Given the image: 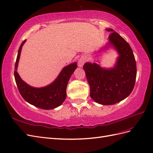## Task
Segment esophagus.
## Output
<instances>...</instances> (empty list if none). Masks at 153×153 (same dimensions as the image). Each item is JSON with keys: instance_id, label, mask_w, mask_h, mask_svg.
I'll return each mask as SVG.
<instances>
[{"instance_id": "esophagus-1", "label": "esophagus", "mask_w": 153, "mask_h": 153, "mask_svg": "<svg viewBox=\"0 0 153 153\" xmlns=\"http://www.w3.org/2000/svg\"><path fill=\"white\" fill-rule=\"evenodd\" d=\"M85 63V58H81L79 60H78V62H77L78 66H79V67H82V65H84Z\"/></svg>"}]
</instances>
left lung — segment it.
Here are the masks:
<instances>
[{
	"label": "left lung",
	"mask_w": 153,
	"mask_h": 153,
	"mask_svg": "<svg viewBox=\"0 0 153 153\" xmlns=\"http://www.w3.org/2000/svg\"><path fill=\"white\" fill-rule=\"evenodd\" d=\"M109 35L108 45L113 46L119 53L115 67L104 68L95 63H86L83 69L90 88V95L102 105H111L130 95L137 77V65L129 43L112 29H106Z\"/></svg>",
	"instance_id": "obj_1"
}]
</instances>
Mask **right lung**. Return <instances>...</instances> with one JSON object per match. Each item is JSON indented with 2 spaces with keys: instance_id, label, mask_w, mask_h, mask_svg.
<instances>
[{
  "instance_id": "1",
  "label": "right lung",
  "mask_w": 153,
  "mask_h": 153,
  "mask_svg": "<svg viewBox=\"0 0 153 153\" xmlns=\"http://www.w3.org/2000/svg\"><path fill=\"white\" fill-rule=\"evenodd\" d=\"M21 43L15 66V79L17 88L25 101L32 105L43 110H52L59 106L66 99L67 86L70 77L77 68L76 62L64 67L58 77L49 85L42 88H34L21 79L17 72L19 61L23 45Z\"/></svg>"
}]
</instances>
